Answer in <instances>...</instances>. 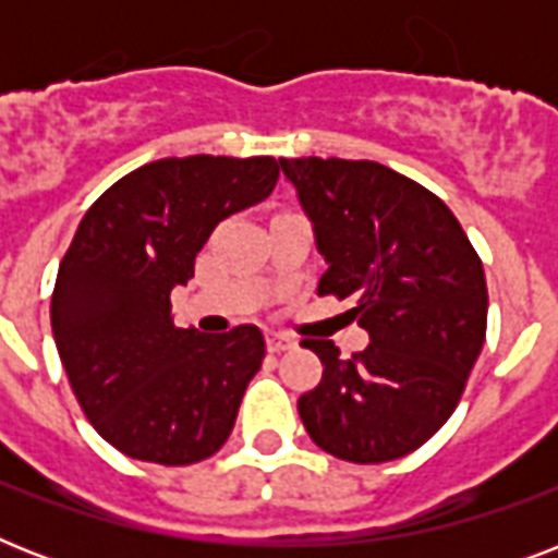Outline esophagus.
Returning <instances> with one entry per match:
<instances>
[{"label":"esophagus","mask_w":558,"mask_h":558,"mask_svg":"<svg viewBox=\"0 0 558 558\" xmlns=\"http://www.w3.org/2000/svg\"><path fill=\"white\" fill-rule=\"evenodd\" d=\"M266 344H269L271 353H283V350L295 348V339H289L287 332H275V330H271L269 336H266Z\"/></svg>","instance_id":"34e87169"}]
</instances>
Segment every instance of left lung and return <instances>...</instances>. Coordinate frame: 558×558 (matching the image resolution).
<instances>
[{
	"instance_id": "obj_1",
	"label": "left lung",
	"mask_w": 558,
	"mask_h": 558,
	"mask_svg": "<svg viewBox=\"0 0 558 558\" xmlns=\"http://www.w3.org/2000/svg\"><path fill=\"white\" fill-rule=\"evenodd\" d=\"M327 260L318 295L353 298L371 336L341 359L304 339L324 376L298 399L318 449L385 463L420 449L458 408L486 339V278L458 217L379 161L280 159Z\"/></svg>"
}]
</instances>
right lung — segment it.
I'll use <instances>...</instances> for the list:
<instances>
[{
	"instance_id": "add662e5",
	"label": "right lung",
	"mask_w": 558,
	"mask_h": 558,
	"mask_svg": "<svg viewBox=\"0 0 558 558\" xmlns=\"http://www.w3.org/2000/svg\"><path fill=\"white\" fill-rule=\"evenodd\" d=\"M271 156H185L126 173L95 199L60 260L51 330L95 432L126 458L187 466L222 449L266 341L254 324L179 330L170 292L210 231L266 199Z\"/></svg>"
}]
</instances>
